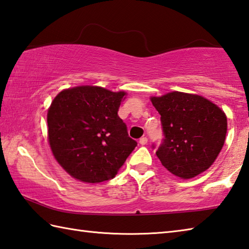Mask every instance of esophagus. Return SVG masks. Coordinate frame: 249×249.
Wrapping results in <instances>:
<instances>
[{
    "mask_svg": "<svg viewBox=\"0 0 249 249\" xmlns=\"http://www.w3.org/2000/svg\"><path fill=\"white\" fill-rule=\"evenodd\" d=\"M147 142H148V138L147 137H142V138L139 139V143L142 144V146H143V144H146Z\"/></svg>",
    "mask_w": 249,
    "mask_h": 249,
    "instance_id": "1",
    "label": "esophagus"
}]
</instances>
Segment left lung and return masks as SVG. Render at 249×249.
Segmentation results:
<instances>
[{
    "label": "left lung",
    "mask_w": 249,
    "mask_h": 249,
    "mask_svg": "<svg viewBox=\"0 0 249 249\" xmlns=\"http://www.w3.org/2000/svg\"><path fill=\"white\" fill-rule=\"evenodd\" d=\"M151 102L164 135L156 152L162 165L183 179L209 169L225 142V113L206 98L179 91L151 97Z\"/></svg>",
    "instance_id": "left-lung-1"
}]
</instances>
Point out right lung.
Wrapping results in <instances>:
<instances>
[{
	"label": "right lung",
	"mask_w": 249,
	"mask_h": 249,
	"mask_svg": "<svg viewBox=\"0 0 249 249\" xmlns=\"http://www.w3.org/2000/svg\"><path fill=\"white\" fill-rule=\"evenodd\" d=\"M125 94L79 86L54 98L47 117L50 147L74 178L85 183L113 178L137 146L117 115Z\"/></svg>",
	"instance_id": "1"
}]
</instances>
